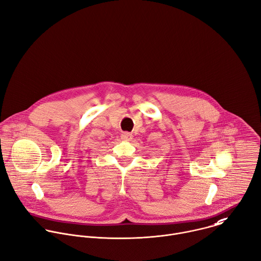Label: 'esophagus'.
Instances as JSON below:
<instances>
[{
  "instance_id": "34e87169",
  "label": "esophagus",
  "mask_w": 261,
  "mask_h": 261,
  "mask_svg": "<svg viewBox=\"0 0 261 261\" xmlns=\"http://www.w3.org/2000/svg\"><path fill=\"white\" fill-rule=\"evenodd\" d=\"M121 139L123 141H130L133 139V135L129 133H122L121 134Z\"/></svg>"
}]
</instances>
